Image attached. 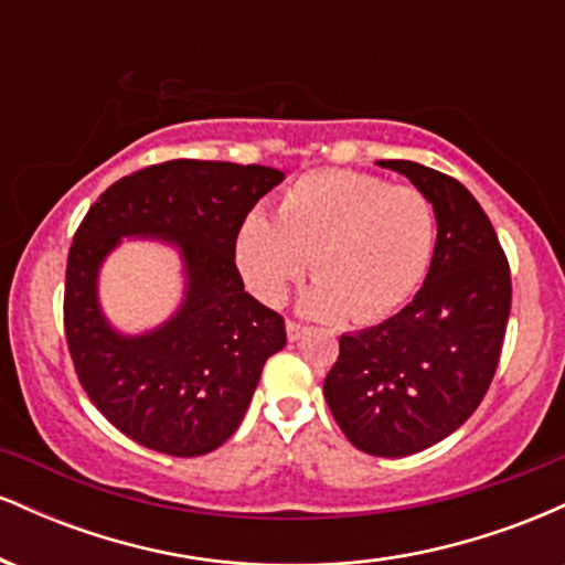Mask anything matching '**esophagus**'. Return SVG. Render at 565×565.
Wrapping results in <instances>:
<instances>
[{
	"instance_id": "1",
	"label": "esophagus",
	"mask_w": 565,
	"mask_h": 565,
	"mask_svg": "<svg viewBox=\"0 0 565 565\" xmlns=\"http://www.w3.org/2000/svg\"><path fill=\"white\" fill-rule=\"evenodd\" d=\"M302 334H305V327H302V323H297V321H287V337H289V342L302 340Z\"/></svg>"
}]
</instances>
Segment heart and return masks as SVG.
Here are the masks:
<instances>
[{
	"mask_svg": "<svg viewBox=\"0 0 565 565\" xmlns=\"http://www.w3.org/2000/svg\"><path fill=\"white\" fill-rule=\"evenodd\" d=\"M438 217L430 196L364 172L321 170L297 178L276 201L274 223L244 220L236 263L249 289L281 302L313 268L302 313L372 323L412 302L433 265Z\"/></svg>",
	"mask_w": 565,
	"mask_h": 565,
	"instance_id": "heart-1",
	"label": "heart"
}]
</instances>
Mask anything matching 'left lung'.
<instances>
[{"label":"left lung","mask_w":565,"mask_h":565,"mask_svg":"<svg viewBox=\"0 0 565 565\" xmlns=\"http://www.w3.org/2000/svg\"><path fill=\"white\" fill-rule=\"evenodd\" d=\"M436 206L438 238L423 289L393 319L340 337L323 398L355 449L425 451L468 423L494 380L510 316V265L476 196L417 161H377Z\"/></svg>","instance_id":"obj_1"}]
</instances>
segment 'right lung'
<instances>
[{
	"label": "right lung",
	"mask_w": 565,
	"mask_h": 565,
	"mask_svg": "<svg viewBox=\"0 0 565 565\" xmlns=\"http://www.w3.org/2000/svg\"><path fill=\"white\" fill-rule=\"evenodd\" d=\"M281 170L172 159L116 180L84 215L66 265L63 321L89 401L116 430L170 457H201L242 425L270 355L287 345L236 268V236ZM121 237H159L184 260V302L142 335L105 319L96 278Z\"/></svg>",
	"instance_id": "1"
}]
</instances>
